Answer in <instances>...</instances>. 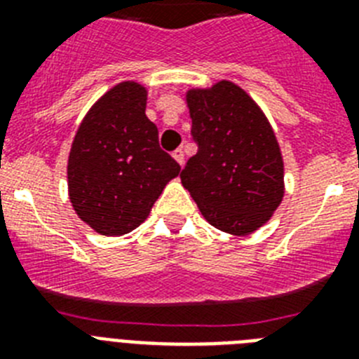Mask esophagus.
I'll return each instance as SVG.
<instances>
[{
    "instance_id": "34e87169",
    "label": "esophagus",
    "mask_w": 359,
    "mask_h": 359,
    "mask_svg": "<svg viewBox=\"0 0 359 359\" xmlns=\"http://www.w3.org/2000/svg\"><path fill=\"white\" fill-rule=\"evenodd\" d=\"M172 156L180 165L185 163V152H183V149H176V151L172 152Z\"/></svg>"
}]
</instances>
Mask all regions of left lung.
<instances>
[{"label": "left lung", "mask_w": 359, "mask_h": 359, "mask_svg": "<svg viewBox=\"0 0 359 359\" xmlns=\"http://www.w3.org/2000/svg\"><path fill=\"white\" fill-rule=\"evenodd\" d=\"M187 106L198 152L180 177L212 226L248 236L284 198V161L268 118L230 81L189 90Z\"/></svg>", "instance_id": "obj_1"}]
</instances>
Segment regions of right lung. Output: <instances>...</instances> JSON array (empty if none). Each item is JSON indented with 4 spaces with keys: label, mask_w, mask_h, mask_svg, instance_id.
Listing matches in <instances>:
<instances>
[{
    "label": "right lung",
    "mask_w": 359,
    "mask_h": 359,
    "mask_svg": "<svg viewBox=\"0 0 359 359\" xmlns=\"http://www.w3.org/2000/svg\"><path fill=\"white\" fill-rule=\"evenodd\" d=\"M145 104L144 86L120 82L93 104L73 138L69 201L102 236H123L140 226L165 185L182 170L160 149Z\"/></svg>",
    "instance_id": "1"
}]
</instances>
